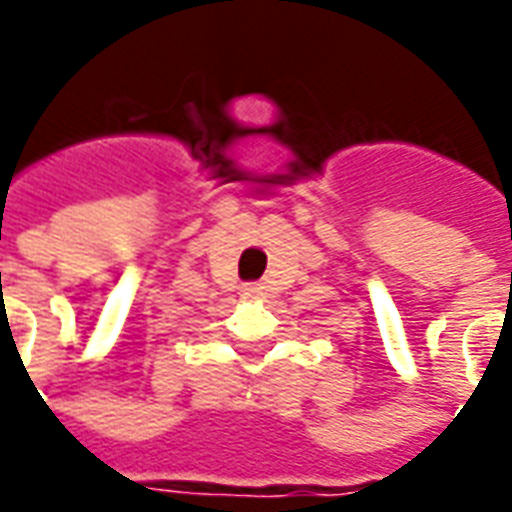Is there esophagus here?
Wrapping results in <instances>:
<instances>
[{
  "mask_svg": "<svg viewBox=\"0 0 512 512\" xmlns=\"http://www.w3.org/2000/svg\"><path fill=\"white\" fill-rule=\"evenodd\" d=\"M260 292H263V287H257V284H244V287H241V295L244 297H257Z\"/></svg>",
  "mask_w": 512,
  "mask_h": 512,
  "instance_id": "obj_1",
  "label": "esophagus"
}]
</instances>
